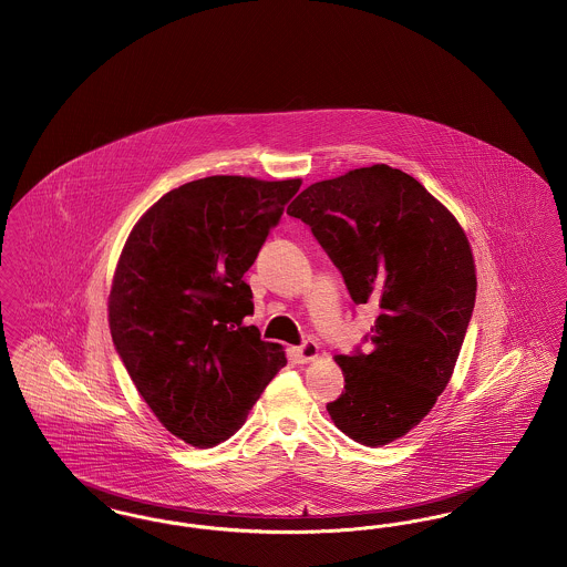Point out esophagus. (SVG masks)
I'll list each match as a JSON object with an SVG mask.
<instances>
[{
  "label": "esophagus",
  "mask_w": 567,
  "mask_h": 567,
  "mask_svg": "<svg viewBox=\"0 0 567 567\" xmlns=\"http://www.w3.org/2000/svg\"><path fill=\"white\" fill-rule=\"evenodd\" d=\"M317 354H319V344L312 340H306L301 347L293 349L297 363H310L312 359H317Z\"/></svg>",
  "instance_id": "esophagus-1"
}]
</instances>
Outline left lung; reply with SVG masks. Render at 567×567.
<instances>
[{"mask_svg":"<svg viewBox=\"0 0 567 567\" xmlns=\"http://www.w3.org/2000/svg\"><path fill=\"white\" fill-rule=\"evenodd\" d=\"M287 215L312 229L352 301L378 308L368 351L336 357L347 384L327 412L354 442L389 444L455 370L476 299L470 243L432 193L384 163L310 185Z\"/></svg>","mask_w":567,"mask_h":567,"instance_id":"obj_1","label":"left lung"}]
</instances>
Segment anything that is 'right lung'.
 Returning a JSON list of instances; mask_svg holds the SVG:
<instances>
[{
    "label": "right lung",
    "instance_id": "add662e5",
    "mask_svg": "<svg viewBox=\"0 0 567 567\" xmlns=\"http://www.w3.org/2000/svg\"><path fill=\"white\" fill-rule=\"evenodd\" d=\"M301 181L208 176L165 193L135 223L109 299L112 342L167 432L215 446L287 357L264 342L244 274Z\"/></svg>",
    "mask_w": 567,
    "mask_h": 567
}]
</instances>
